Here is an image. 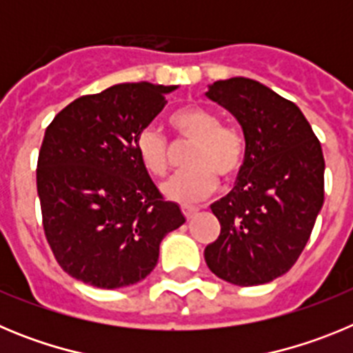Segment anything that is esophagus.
Listing matches in <instances>:
<instances>
[{
	"label": "esophagus",
	"mask_w": 353,
	"mask_h": 353,
	"mask_svg": "<svg viewBox=\"0 0 353 353\" xmlns=\"http://www.w3.org/2000/svg\"><path fill=\"white\" fill-rule=\"evenodd\" d=\"M182 212H183V215H185V219L189 221V219H192L196 214H198V208L191 207V205H182Z\"/></svg>",
	"instance_id": "34e87169"
}]
</instances>
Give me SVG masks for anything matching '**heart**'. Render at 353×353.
<instances>
[{"mask_svg": "<svg viewBox=\"0 0 353 353\" xmlns=\"http://www.w3.org/2000/svg\"><path fill=\"white\" fill-rule=\"evenodd\" d=\"M180 145H191L185 155V170L162 183V194L179 203H194L217 189V176L233 180L242 170L245 141L233 127L221 123L219 114L203 105H185L170 117ZM136 152L143 168L154 176L170 170L171 146L155 127H145L136 136Z\"/></svg>", "mask_w": 353, "mask_h": 353, "instance_id": "1", "label": "heart"}]
</instances>
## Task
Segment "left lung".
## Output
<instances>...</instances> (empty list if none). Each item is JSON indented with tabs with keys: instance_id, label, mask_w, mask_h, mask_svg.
Listing matches in <instances>:
<instances>
[{
	"instance_id": "left-lung-1",
	"label": "left lung",
	"mask_w": 353,
	"mask_h": 353,
	"mask_svg": "<svg viewBox=\"0 0 353 353\" xmlns=\"http://www.w3.org/2000/svg\"><path fill=\"white\" fill-rule=\"evenodd\" d=\"M205 95L236 118L245 139L235 187L210 205L221 233L205 261L232 285H265L299 260L322 210V145L301 109L258 81H215Z\"/></svg>"
}]
</instances>
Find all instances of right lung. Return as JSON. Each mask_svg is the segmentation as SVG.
Masks as SVG:
<instances>
[{
	"mask_svg": "<svg viewBox=\"0 0 353 353\" xmlns=\"http://www.w3.org/2000/svg\"><path fill=\"white\" fill-rule=\"evenodd\" d=\"M179 86L114 84L61 109L46 129L37 164L43 232L68 276L97 288L141 281L159 245L185 223L143 168L136 136Z\"/></svg>",
	"mask_w": 353,
	"mask_h": 353,
	"instance_id": "add662e5",
	"label": "right lung"
}]
</instances>
